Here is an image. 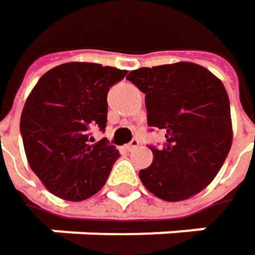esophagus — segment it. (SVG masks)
Returning a JSON list of instances; mask_svg holds the SVG:
<instances>
[{
	"instance_id": "34e87169",
	"label": "esophagus",
	"mask_w": 255,
	"mask_h": 255,
	"mask_svg": "<svg viewBox=\"0 0 255 255\" xmlns=\"http://www.w3.org/2000/svg\"><path fill=\"white\" fill-rule=\"evenodd\" d=\"M138 146H139V141H138V139H132V141L128 143V145H125V148H126L129 152H130V151H135Z\"/></svg>"
}]
</instances>
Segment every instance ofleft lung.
I'll return each instance as SVG.
<instances>
[{
	"label": "left lung",
	"mask_w": 255,
	"mask_h": 255,
	"mask_svg": "<svg viewBox=\"0 0 255 255\" xmlns=\"http://www.w3.org/2000/svg\"><path fill=\"white\" fill-rule=\"evenodd\" d=\"M126 79L145 94L148 126L166 136L163 146H149L152 163L139 172L143 186L164 201L201 192L232 145L231 106L222 80L188 61L132 70Z\"/></svg>",
	"instance_id": "obj_1"
}]
</instances>
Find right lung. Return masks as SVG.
<instances>
[{
    "label": "right lung",
    "mask_w": 255,
    "mask_h": 255,
    "mask_svg": "<svg viewBox=\"0 0 255 255\" xmlns=\"http://www.w3.org/2000/svg\"><path fill=\"white\" fill-rule=\"evenodd\" d=\"M126 70L97 63H66L47 72L29 94L20 133L27 163L51 194L82 201L97 194L120 157L104 138L89 142L92 128L106 129L107 94Z\"/></svg>",
    "instance_id": "1"
}]
</instances>
